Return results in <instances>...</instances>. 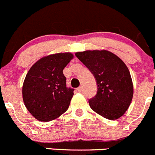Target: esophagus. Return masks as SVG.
Segmentation results:
<instances>
[{"label":"esophagus","instance_id":"34e87169","mask_svg":"<svg viewBox=\"0 0 155 155\" xmlns=\"http://www.w3.org/2000/svg\"><path fill=\"white\" fill-rule=\"evenodd\" d=\"M82 90H83V87H82V86H80V87H78V92H80V93H81V91H82Z\"/></svg>","mask_w":155,"mask_h":155}]
</instances>
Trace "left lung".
Instances as JSON below:
<instances>
[{
    "mask_svg": "<svg viewBox=\"0 0 155 155\" xmlns=\"http://www.w3.org/2000/svg\"><path fill=\"white\" fill-rule=\"evenodd\" d=\"M75 56L91 71L97 83V93L89 100L90 108L108 120L123 116L133 96V81L124 62L105 50L78 52Z\"/></svg>",
    "mask_w": 155,
    "mask_h": 155,
    "instance_id": "1",
    "label": "left lung"
}]
</instances>
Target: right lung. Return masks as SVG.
<instances>
[{
	"label": "right lung",
	"mask_w": 155,
	"mask_h": 155,
	"mask_svg": "<svg viewBox=\"0 0 155 155\" xmlns=\"http://www.w3.org/2000/svg\"><path fill=\"white\" fill-rule=\"evenodd\" d=\"M74 56L59 53L37 61L26 74L22 99L28 111L40 121L58 118L68 110L74 89L67 88L63 69Z\"/></svg>",
	"instance_id": "obj_1"
}]
</instances>
